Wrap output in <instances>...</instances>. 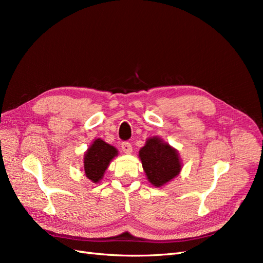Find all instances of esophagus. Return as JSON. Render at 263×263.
Wrapping results in <instances>:
<instances>
[{"mask_svg": "<svg viewBox=\"0 0 263 263\" xmlns=\"http://www.w3.org/2000/svg\"><path fill=\"white\" fill-rule=\"evenodd\" d=\"M122 150L125 154H132L133 153V146L129 144L128 141H124L122 144Z\"/></svg>", "mask_w": 263, "mask_h": 263, "instance_id": "34e87169", "label": "esophagus"}]
</instances>
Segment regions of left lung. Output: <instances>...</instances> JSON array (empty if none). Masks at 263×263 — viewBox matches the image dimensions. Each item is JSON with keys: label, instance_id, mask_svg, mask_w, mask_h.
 Segmentation results:
<instances>
[{"label": "left lung", "instance_id": "8db88e82", "mask_svg": "<svg viewBox=\"0 0 263 263\" xmlns=\"http://www.w3.org/2000/svg\"><path fill=\"white\" fill-rule=\"evenodd\" d=\"M139 157L149 182L157 187L176 178L181 171L178 151L160 138H149L140 149Z\"/></svg>", "mask_w": 263, "mask_h": 263}]
</instances>
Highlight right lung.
<instances>
[{
    "label": "right lung",
    "instance_id": "right-lung-1",
    "mask_svg": "<svg viewBox=\"0 0 263 263\" xmlns=\"http://www.w3.org/2000/svg\"><path fill=\"white\" fill-rule=\"evenodd\" d=\"M117 156V149L102 139H95L84 156V172L87 179L97 183L104 174L112 159Z\"/></svg>",
    "mask_w": 263,
    "mask_h": 263
}]
</instances>
